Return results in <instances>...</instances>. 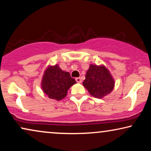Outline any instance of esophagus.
<instances>
[{
    "mask_svg": "<svg viewBox=\"0 0 151 151\" xmlns=\"http://www.w3.org/2000/svg\"><path fill=\"white\" fill-rule=\"evenodd\" d=\"M76 82H78V83H82V80H81V78H76Z\"/></svg>",
    "mask_w": 151,
    "mask_h": 151,
    "instance_id": "obj_1",
    "label": "esophagus"
}]
</instances>
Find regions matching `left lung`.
Listing matches in <instances>:
<instances>
[{
  "label": "left lung",
  "instance_id": "1",
  "mask_svg": "<svg viewBox=\"0 0 151 151\" xmlns=\"http://www.w3.org/2000/svg\"><path fill=\"white\" fill-rule=\"evenodd\" d=\"M85 77L82 84L96 98H102L110 94L115 87L114 78L104 65L91 64Z\"/></svg>",
  "mask_w": 151,
  "mask_h": 151
}]
</instances>
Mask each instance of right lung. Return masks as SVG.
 Returning a JSON list of instances; mask_svg holds the SVG:
<instances>
[{
  "mask_svg": "<svg viewBox=\"0 0 151 151\" xmlns=\"http://www.w3.org/2000/svg\"><path fill=\"white\" fill-rule=\"evenodd\" d=\"M69 72L63 71L58 65H49L41 80V88L49 98L57 101L65 98L71 86L76 84Z\"/></svg>",
  "mask_w": 151,
  "mask_h": 151,
  "instance_id": "1",
  "label": "right lung"
}]
</instances>
